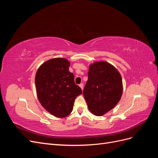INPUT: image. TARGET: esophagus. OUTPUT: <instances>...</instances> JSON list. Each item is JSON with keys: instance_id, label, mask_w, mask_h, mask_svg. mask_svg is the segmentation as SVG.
Wrapping results in <instances>:
<instances>
[{"instance_id": "1", "label": "esophagus", "mask_w": 158, "mask_h": 158, "mask_svg": "<svg viewBox=\"0 0 158 158\" xmlns=\"http://www.w3.org/2000/svg\"><path fill=\"white\" fill-rule=\"evenodd\" d=\"M79 86L80 87L81 89H83V88H84V84H79Z\"/></svg>"}]
</instances>
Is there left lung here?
<instances>
[{
    "label": "left lung",
    "mask_w": 158,
    "mask_h": 158,
    "mask_svg": "<svg viewBox=\"0 0 158 158\" xmlns=\"http://www.w3.org/2000/svg\"><path fill=\"white\" fill-rule=\"evenodd\" d=\"M88 80L83 94L89 111L102 116L111 110L121 99L123 82L116 68L106 61L90 64Z\"/></svg>",
    "instance_id": "1"
}]
</instances>
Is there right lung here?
I'll list each match as a JSON object with an SVG mask.
<instances>
[{
    "mask_svg": "<svg viewBox=\"0 0 158 158\" xmlns=\"http://www.w3.org/2000/svg\"><path fill=\"white\" fill-rule=\"evenodd\" d=\"M70 62L55 58L38 69L35 78L36 92L41 106L52 115L63 118L72 112L76 98L82 93L69 70Z\"/></svg>",
    "mask_w": 158,
    "mask_h": 158,
    "instance_id": "1",
    "label": "right lung"
}]
</instances>
